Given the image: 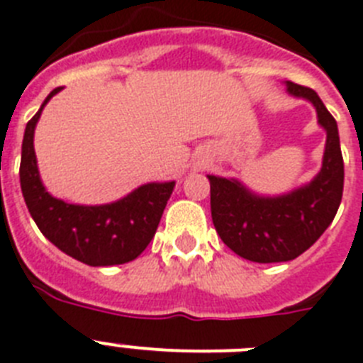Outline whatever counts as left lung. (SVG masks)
I'll use <instances>...</instances> for the list:
<instances>
[{"label":"left lung","mask_w":363,"mask_h":363,"mask_svg":"<svg viewBox=\"0 0 363 363\" xmlns=\"http://www.w3.org/2000/svg\"><path fill=\"white\" fill-rule=\"evenodd\" d=\"M287 92L306 98L326 131L319 174L304 187L280 196L250 193L238 179L208 176L215 230L238 256L256 263L289 262L321 238L337 213L343 196V155L334 116L308 86L286 81Z\"/></svg>","instance_id":"1"}]
</instances>
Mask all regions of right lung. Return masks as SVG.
I'll return each instance as SVG.
<instances>
[{"label":"right lung","instance_id":"obj_1","mask_svg":"<svg viewBox=\"0 0 363 363\" xmlns=\"http://www.w3.org/2000/svg\"><path fill=\"white\" fill-rule=\"evenodd\" d=\"M59 91L61 86L48 94L23 133L20 185L27 209L44 238L77 262L92 267L131 262L155 235L176 184L140 185L124 199L104 206H77L53 199L40 182L33 137L42 109Z\"/></svg>","mask_w":363,"mask_h":363}]
</instances>
